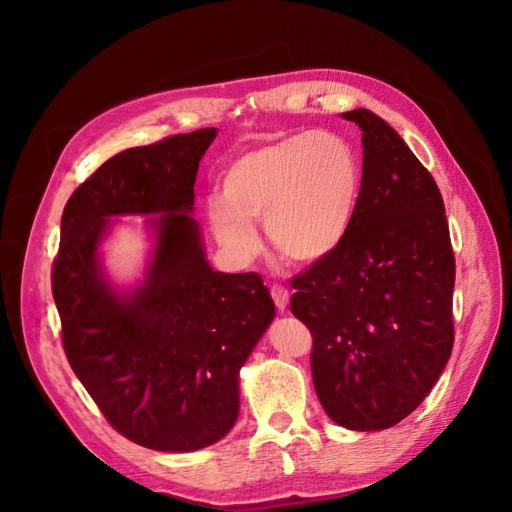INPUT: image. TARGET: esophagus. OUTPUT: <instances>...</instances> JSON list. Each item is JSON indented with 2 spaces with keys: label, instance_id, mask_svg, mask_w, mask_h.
<instances>
[{
  "label": "esophagus",
  "instance_id": "1",
  "mask_svg": "<svg viewBox=\"0 0 512 512\" xmlns=\"http://www.w3.org/2000/svg\"><path fill=\"white\" fill-rule=\"evenodd\" d=\"M270 294H272V300L276 304V309H279V313H285L287 304H289V291L281 285H272L270 287Z\"/></svg>",
  "mask_w": 512,
  "mask_h": 512
}]
</instances>
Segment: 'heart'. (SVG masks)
I'll return each mask as SVG.
<instances>
[{
    "label": "heart",
    "mask_w": 512,
    "mask_h": 512,
    "mask_svg": "<svg viewBox=\"0 0 512 512\" xmlns=\"http://www.w3.org/2000/svg\"><path fill=\"white\" fill-rule=\"evenodd\" d=\"M362 191L356 148L334 133H298L233 158L223 199L208 201V221L229 253L251 257L266 223L274 251L313 264L330 257L354 225Z\"/></svg>",
    "instance_id": "b5f03b06"
}]
</instances>
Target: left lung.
Returning <instances> with one entry per match:
<instances>
[{
	"label": "left lung",
	"mask_w": 512,
	"mask_h": 512,
	"mask_svg": "<svg viewBox=\"0 0 512 512\" xmlns=\"http://www.w3.org/2000/svg\"><path fill=\"white\" fill-rule=\"evenodd\" d=\"M354 225L330 257L291 279L289 309L311 330L319 403L337 425L382 431L410 416L455 343V253L444 199L397 130L367 109Z\"/></svg>",
	"instance_id": "1"
}]
</instances>
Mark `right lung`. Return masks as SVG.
Wrapping results in <instances>:
<instances>
[{"instance_id": "add662e5", "label": "right lung", "mask_w": 512, "mask_h": 512, "mask_svg": "<svg viewBox=\"0 0 512 512\" xmlns=\"http://www.w3.org/2000/svg\"><path fill=\"white\" fill-rule=\"evenodd\" d=\"M216 128L130 148L102 163L62 214L51 287L72 371L126 440L188 452L221 440L240 412L238 373L274 319L257 272H214L193 212L199 160ZM115 213L151 219L146 283L118 297L97 246Z\"/></svg>"}]
</instances>
